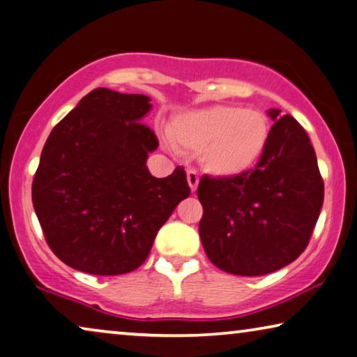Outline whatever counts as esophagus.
<instances>
[{
  "instance_id": "1",
  "label": "esophagus",
  "mask_w": 357,
  "mask_h": 357,
  "mask_svg": "<svg viewBox=\"0 0 357 357\" xmlns=\"http://www.w3.org/2000/svg\"><path fill=\"white\" fill-rule=\"evenodd\" d=\"M186 180H188L191 191H196L197 183H199V175H197V172L193 171V169H188V171H186Z\"/></svg>"
}]
</instances>
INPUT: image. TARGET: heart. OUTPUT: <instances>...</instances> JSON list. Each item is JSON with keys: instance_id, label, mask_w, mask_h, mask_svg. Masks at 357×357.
<instances>
[{"instance_id": "b5f03b06", "label": "heart", "mask_w": 357, "mask_h": 357, "mask_svg": "<svg viewBox=\"0 0 357 357\" xmlns=\"http://www.w3.org/2000/svg\"><path fill=\"white\" fill-rule=\"evenodd\" d=\"M270 132L265 113L238 105L190 109L175 116L169 128L175 146L197 151L201 167L220 178L249 172L265 153Z\"/></svg>"}]
</instances>
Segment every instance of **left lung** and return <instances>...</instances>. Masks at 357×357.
I'll return each instance as SVG.
<instances>
[{
	"mask_svg": "<svg viewBox=\"0 0 357 357\" xmlns=\"http://www.w3.org/2000/svg\"><path fill=\"white\" fill-rule=\"evenodd\" d=\"M274 124L254 171L204 175L197 186L199 236L209 260L238 276H263L297 260L324 202V182L308 134L290 114L268 109Z\"/></svg>",
	"mask_w": 357,
	"mask_h": 357,
	"instance_id": "obj_1",
	"label": "left lung"
}]
</instances>
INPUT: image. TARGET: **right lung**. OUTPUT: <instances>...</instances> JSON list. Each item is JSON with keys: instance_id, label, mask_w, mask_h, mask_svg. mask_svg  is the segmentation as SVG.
Instances as JSON below:
<instances>
[{"instance_id": "right-lung-1", "label": "right lung", "mask_w": 357, "mask_h": 357, "mask_svg": "<svg viewBox=\"0 0 357 357\" xmlns=\"http://www.w3.org/2000/svg\"><path fill=\"white\" fill-rule=\"evenodd\" d=\"M150 100L97 87L47 137L33 178V207L49 248L75 270L134 271L190 196L182 166L164 178L148 171V153L160 145L142 123Z\"/></svg>"}]
</instances>
